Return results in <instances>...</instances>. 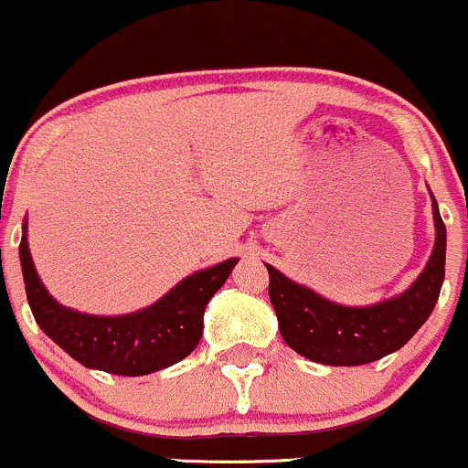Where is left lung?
I'll list each match as a JSON object with an SVG mask.
<instances>
[{"label": "left lung", "instance_id": "8db88e82", "mask_svg": "<svg viewBox=\"0 0 468 468\" xmlns=\"http://www.w3.org/2000/svg\"><path fill=\"white\" fill-rule=\"evenodd\" d=\"M432 218L434 248L419 277L402 293L367 307L332 303L266 263L268 295L289 348L325 367H362L400 350L430 318L446 275V225L434 196Z\"/></svg>", "mask_w": 468, "mask_h": 468}]
</instances>
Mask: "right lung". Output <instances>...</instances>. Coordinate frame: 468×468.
<instances>
[{
	"mask_svg": "<svg viewBox=\"0 0 468 468\" xmlns=\"http://www.w3.org/2000/svg\"><path fill=\"white\" fill-rule=\"evenodd\" d=\"M239 259L202 268L184 277L164 298L132 314L97 316L57 303L40 282L22 223L20 266L27 300L40 330L86 368L113 376H147L196 350L205 330V309L225 284Z\"/></svg>",
	"mask_w": 468,
	"mask_h": 468,
	"instance_id": "add662e5",
	"label": "right lung"
}]
</instances>
